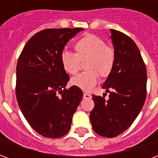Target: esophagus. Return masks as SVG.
Wrapping results in <instances>:
<instances>
[{"instance_id": "esophagus-1", "label": "esophagus", "mask_w": 158, "mask_h": 158, "mask_svg": "<svg viewBox=\"0 0 158 158\" xmlns=\"http://www.w3.org/2000/svg\"><path fill=\"white\" fill-rule=\"evenodd\" d=\"M84 98L85 99H90L91 98V95L88 94V93H84Z\"/></svg>"}]
</instances>
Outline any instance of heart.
<instances>
[{"label":"heart","mask_w":158,"mask_h":158,"mask_svg":"<svg viewBox=\"0 0 158 158\" xmlns=\"http://www.w3.org/2000/svg\"><path fill=\"white\" fill-rule=\"evenodd\" d=\"M74 50L75 53L63 51L60 55L61 63L68 73L75 74L79 71L80 61L86 59L85 69L87 71L73 77L71 83L79 89L89 91L97 84L99 75L106 78L112 73L115 63V51L92 34L86 35L76 42Z\"/></svg>","instance_id":"obj_1"}]
</instances>
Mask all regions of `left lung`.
<instances>
[{"instance_id":"left-lung-1","label":"left lung","mask_w":158,"mask_h":158,"mask_svg":"<svg viewBox=\"0 0 158 158\" xmlns=\"http://www.w3.org/2000/svg\"><path fill=\"white\" fill-rule=\"evenodd\" d=\"M110 31L115 63L102 85L109 93V99L92 95L95 106L89 119L96 134L113 138L129 128L142 109L146 97L147 75L146 64L134 40L120 31Z\"/></svg>"}]
</instances>
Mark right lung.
<instances>
[{
  "label": "right lung",
  "mask_w": 158,
  "mask_h": 158,
  "mask_svg": "<svg viewBox=\"0 0 158 158\" xmlns=\"http://www.w3.org/2000/svg\"><path fill=\"white\" fill-rule=\"evenodd\" d=\"M81 30L43 29L29 40L18 60L17 101L29 125L44 137L65 135L82 99L79 87L66 89L69 76L60 60L66 44Z\"/></svg>",
  "instance_id": "add662e5"
}]
</instances>
